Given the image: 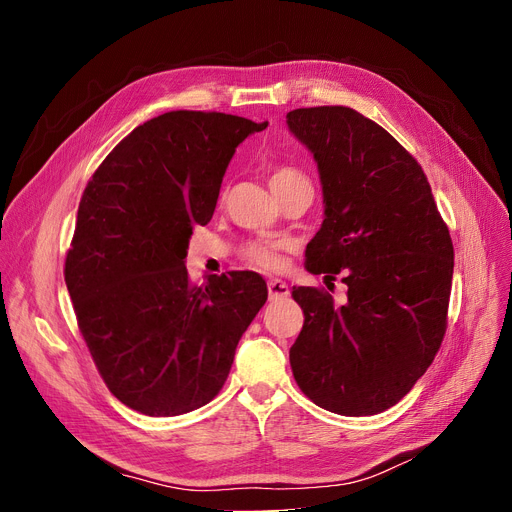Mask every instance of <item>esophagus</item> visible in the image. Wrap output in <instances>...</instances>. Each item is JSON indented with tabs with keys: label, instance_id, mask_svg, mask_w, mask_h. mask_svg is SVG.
<instances>
[{
	"label": "esophagus",
	"instance_id": "obj_1",
	"mask_svg": "<svg viewBox=\"0 0 512 512\" xmlns=\"http://www.w3.org/2000/svg\"><path fill=\"white\" fill-rule=\"evenodd\" d=\"M267 292H270V299L272 301H278V299H286L288 297L290 288L282 280H270V282H267Z\"/></svg>",
	"mask_w": 512,
	"mask_h": 512
}]
</instances>
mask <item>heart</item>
Returning <instances> with one entry per match:
<instances>
[{"mask_svg": "<svg viewBox=\"0 0 512 512\" xmlns=\"http://www.w3.org/2000/svg\"><path fill=\"white\" fill-rule=\"evenodd\" d=\"M294 180H309V178L301 170L290 168V166H278L270 172L272 191ZM242 257H245L251 265L259 267V270H276L280 265V245L278 242H249L245 251H242Z\"/></svg>", "mask_w": 512, "mask_h": 512, "instance_id": "heart-1", "label": "heart"}]
</instances>
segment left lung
<instances>
[{
	"instance_id": "8db88e82",
	"label": "left lung",
	"mask_w": 512,
	"mask_h": 512,
	"mask_svg": "<svg viewBox=\"0 0 512 512\" xmlns=\"http://www.w3.org/2000/svg\"><path fill=\"white\" fill-rule=\"evenodd\" d=\"M319 168L326 218L305 267L348 286H294L305 324L290 348L317 407L363 417L405 396L432 365L448 324L454 249L417 159L380 124L344 105L286 114Z\"/></svg>"
}]
</instances>
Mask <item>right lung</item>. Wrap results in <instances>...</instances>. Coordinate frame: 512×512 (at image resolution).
Listing matches in <instances>:
<instances>
[{
    "label": "right lung",
    "instance_id": "add662e5",
    "mask_svg": "<svg viewBox=\"0 0 512 512\" xmlns=\"http://www.w3.org/2000/svg\"><path fill=\"white\" fill-rule=\"evenodd\" d=\"M267 122L176 110L124 137L78 203L64 278L78 330L110 392L149 417L195 411L222 390L240 336L267 301L255 272H186L222 178Z\"/></svg>",
    "mask_w": 512,
    "mask_h": 512
}]
</instances>
